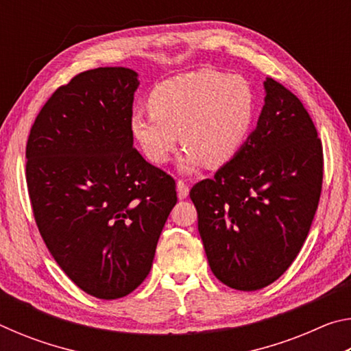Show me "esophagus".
Instances as JSON below:
<instances>
[{
	"label": "esophagus",
	"instance_id": "obj_1",
	"mask_svg": "<svg viewBox=\"0 0 351 351\" xmlns=\"http://www.w3.org/2000/svg\"><path fill=\"white\" fill-rule=\"evenodd\" d=\"M176 190H178V197H180L181 199H184V198H187V195H189V186L186 182H184L182 180H180L176 182Z\"/></svg>",
	"mask_w": 351,
	"mask_h": 351
}]
</instances>
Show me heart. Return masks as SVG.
<instances>
[{"mask_svg": "<svg viewBox=\"0 0 351 351\" xmlns=\"http://www.w3.org/2000/svg\"><path fill=\"white\" fill-rule=\"evenodd\" d=\"M148 111L132 117V133L148 161L165 164L180 144L181 169L219 167L245 144L255 117V94L241 75L198 69L171 77L153 88Z\"/></svg>", "mask_w": 351, "mask_h": 351, "instance_id": "obj_1", "label": "heart"}]
</instances>
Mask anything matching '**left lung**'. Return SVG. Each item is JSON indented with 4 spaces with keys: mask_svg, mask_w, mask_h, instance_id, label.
<instances>
[{
    "mask_svg": "<svg viewBox=\"0 0 351 351\" xmlns=\"http://www.w3.org/2000/svg\"><path fill=\"white\" fill-rule=\"evenodd\" d=\"M257 127L212 180L190 190L207 261L219 282L257 291L276 282L310 232L324 178L322 142L305 106L265 80Z\"/></svg>",
    "mask_w": 351,
    "mask_h": 351,
    "instance_id": "8db88e82",
    "label": "left lung"
}]
</instances>
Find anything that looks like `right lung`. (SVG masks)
I'll return each mask as SVG.
<instances>
[{
  "label": "right lung",
  "mask_w": 351,
  "mask_h": 351,
  "mask_svg": "<svg viewBox=\"0 0 351 351\" xmlns=\"http://www.w3.org/2000/svg\"><path fill=\"white\" fill-rule=\"evenodd\" d=\"M138 86L122 66L77 74L41 108L26 145L40 234L64 274L104 300L145 280L178 201L173 178L133 147Z\"/></svg>",
  "instance_id": "add662e5"
}]
</instances>
